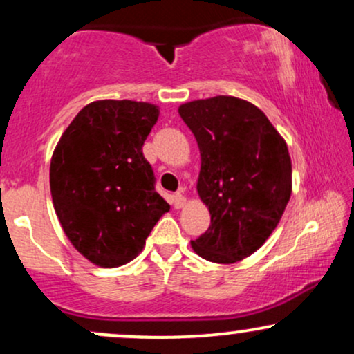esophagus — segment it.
I'll list each match as a JSON object with an SVG mask.
<instances>
[{"label":"esophagus","instance_id":"esophagus-1","mask_svg":"<svg viewBox=\"0 0 354 354\" xmlns=\"http://www.w3.org/2000/svg\"><path fill=\"white\" fill-rule=\"evenodd\" d=\"M185 203H186V198H185V194H181V193H176L173 196V206L176 209H180V208H183V206H185Z\"/></svg>","mask_w":354,"mask_h":354}]
</instances>
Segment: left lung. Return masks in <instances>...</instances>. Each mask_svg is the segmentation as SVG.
<instances>
[{
  "label": "left lung",
  "instance_id": "8db88e82",
  "mask_svg": "<svg viewBox=\"0 0 354 354\" xmlns=\"http://www.w3.org/2000/svg\"><path fill=\"white\" fill-rule=\"evenodd\" d=\"M178 111L200 148L196 189L211 214L191 248L219 265L241 261L270 238L290 201L286 141L261 109L234 96L189 101Z\"/></svg>",
  "mask_w": 354,
  "mask_h": 354
}]
</instances>
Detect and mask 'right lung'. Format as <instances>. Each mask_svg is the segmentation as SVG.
<instances>
[{
	"label": "right lung",
	"instance_id": "obj_1",
	"mask_svg": "<svg viewBox=\"0 0 354 354\" xmlns=\"http://www.w3.org/2000/svg\"><path fill=\"white\" fill-rule=\"evenodd\" d=\"M158 116L151 103L93 101L56 145L50 166L56 216L71 245L95 265L131 261L168 213L141 149Z\"/></svg>",
	"mask_w": 354,
	"mask_h": 354
}]
</instances>
